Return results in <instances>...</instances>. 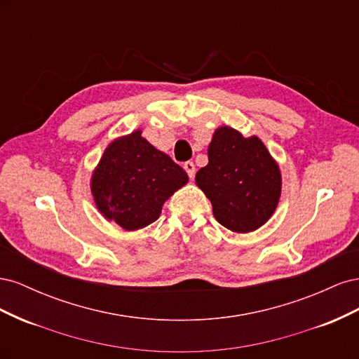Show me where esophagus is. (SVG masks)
<instances>
[{
    "mask_svg": "<svg viewBox=\"0 0 359 359\" xmlns=\"http://www.w3.org/2000/svg\"><path fill=\"white\" fill-rule=\"evenodd\" d=\"M184 169H186V172H187V175L190 177V178H193L194 177V165H193V161H186L184 163Z\"/></svg>",
    "mask_w": 359,
    "mask_h": 359,
    "instance_id": "obj_1",
    "label": "esophagus"
}]
</instances>
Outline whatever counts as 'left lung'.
<instances>
[{
    "mask_svg": "<svg viewBox=\"0 0 359 359\" xmlns=\"http://www.w3.org/2000/svg\"><path fill=\"white\" fill-rule=\"evenodd\" d=\"M196 184L211 201L217 222L232 232L247 233L276 211L281 175L259 137L220 127L208 147V165L196 173Z\"/></svg>",
    "mask_w": 359,
    "mask_h": 359,
    "instance_id": "obj_1",
    "label": "left lung"
}]
</instances>
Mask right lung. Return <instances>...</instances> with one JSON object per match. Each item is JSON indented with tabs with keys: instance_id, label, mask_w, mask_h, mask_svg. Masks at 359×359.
<instances>
[{
	"instance_id": "obj_1",
	"label": "right lung",
	"mask_w": 359,
	"mask_h": 359,
	"mask_svg": "<svg viewBox=\"0 0 359 359\" xmlns=\"http://www.w3.org/2000/svg\"><path fill=\"white\" fill-rule=\"evenodd\" d=\"M187 181L186 170L137 130L104 149L93 173L91 191L107 220L136 231L156 222L163 203Z\"/></svg>"
}]
</instances>
